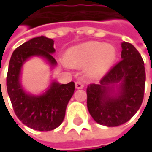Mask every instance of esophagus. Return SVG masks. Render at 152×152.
<instances>
[{"instance_id":"obj_1","label":"esophagus","mask_w":152,"mask_h":152,"mask_svg":"<svg viewBox=\"0 0 152 152\" xmlns=\"http://www.w3.org/2000/svg\"><path fill=\"white\" fill-rule=\"evenodd\" d=\"M84 87V84L81 81H76V89H83Z\"/></svg>"}]
</instances>
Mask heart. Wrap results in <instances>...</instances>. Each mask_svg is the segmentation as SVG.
Segmentation results:
<instances>
[{
	"label": "heart",
	"mask_w": 152,
	"mask_h": 152,
	"mask_svg": "<svg viewBox=\"0 0 152 152\" xmlns=\"http://www.w3.org/2000/svg\"><path fill=\"white\" fill-rule=\"evenodd\" d=\"M116 57V49L103 42H86L70 48L66 55L67 62L72 67H84L91 63L90 71L100 75L106 71Z\"/></svg>",
	"instance_id": "heart-1"
}]
</instances>
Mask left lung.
Instances as JSON below:
<instances>
[{
    "instance_id": "left-lung-1",
    "label": "left lung",
    "mask_w": 152,
    "mask_h": 152,
    "mask_svg": "<svg viewBox=\"0 0 152 152\" xmlns=\"http://www.w3.org/2000/svg\"><path fill=\"white\" fill-rule=\"evenodd\" d=\"M121 60L112 67L99 84L87 86V107L96 122L117 127L129 121L142 103L145 69L142 58L130 43L121 44ZM119 83V93L112 96L113 86Z\"/></svg>"
}]
</instances>
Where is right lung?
<instances>
[{"mask_svg":"<svg viewBox=\"0 0 152 152\" xmlns=\"http://www.w3.org/2000/svg\"><path fill=\"white\" fill-rule=\"evenodd\" d=\"M53 40L44 36L34 38L18 46L12 53L7 74V90L17 118L27 127L39 131H50L59 127L65 117L66 108L75 91V83H53L45 94H26L19 83L21 67L31 56H42L56 65L52 53Z\"/></svg>","mask_w":152,"mask_h":152,"instance_id":"obj_1","label":"right lung"}]
</instances>
